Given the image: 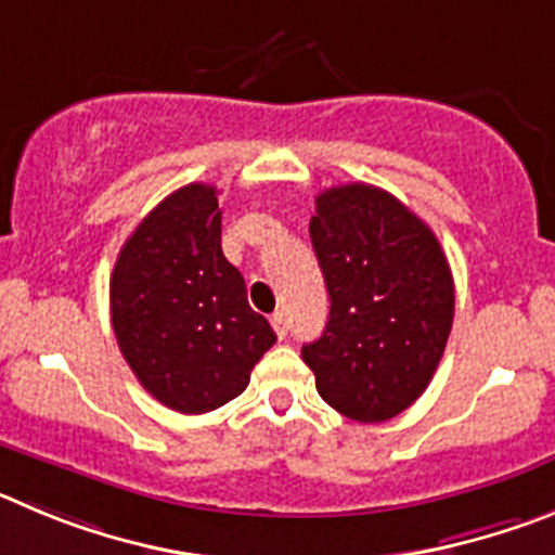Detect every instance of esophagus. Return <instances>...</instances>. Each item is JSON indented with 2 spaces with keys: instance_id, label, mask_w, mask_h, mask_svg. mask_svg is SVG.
<instances>
[{
  "instance_id": "1",
  "label": "esophagus",
  "mask_w": 555,
  "mask_h": 555,
  "mask_svg": "<svg viewBox=\"0 0 555 555\" xmlns=\"http://www.w3.org/2000/svg\"><path fill=\"white\" fill-rule=\"evenodd\" d=\"M271 326H273V332L279 334V339L287 337V314H284V312H273L271 314Z\"/></svg>"
}]
</instances>
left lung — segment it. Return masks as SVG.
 Segmentation results:
<instances>
[{"label":"left lung","instance_id":"1","mask_svg":"<svg viewBox=\"0 0 555 555\" xmlns=\"http://www.w3.org/2000/svg\"><path fill=\"white\" fill-rule=\"evenodd\" d=\"M328 323L301 348L314 387L351 421L401 414L431 382L453 323V276L431 229L373 184L314 198L309 221Z\"/></svg>","mask_w":555,"mask_h":555}]
</instances>
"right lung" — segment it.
<instances>
[{
    "mask_svg": "<svg viewBox=\"0 0 555 555\" xmlns=\"http://www.w3.org/2000/svg\"><path fill=\"white\" fill-rule=\"evenodd\" d=\"M109 314L138 382L182 414L241 396L276 343L223 257L218 191L202 182L163 198L129 234L109 276Z\"/></svg>",
    "mask_w": 555,
    "mask_h": 555,
    "instance_id": "right-lung-1",
    "label": "right lung"
}]
</instances>
